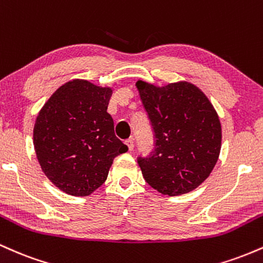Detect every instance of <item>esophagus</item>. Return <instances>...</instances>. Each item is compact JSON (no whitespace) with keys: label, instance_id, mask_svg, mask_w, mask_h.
Returning a JSON list of instances; mask_svg holds the SVG:
<instances>
[{"label":"esophagus","instance_id":"34e87169","mask_svg":"<svg viewBox=\"0 0 263 263\" xmlns=\"http://www.w3.org/2000/svg\"><path fill=\"white\" fill-rule=\"evenodd\" d=\"M125 144L127 146L129 152H131V151H134V140H132V138H128V140H126Z\"/></svg>","mask_w":263,"mask_h":263}]
</instances>
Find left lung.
<instances>
[{
    "instance_id": "8db88e82",
    "label": "left lung",
    "mask_w": 263,
    "mask_h": 263,
    "mask_svg": "<svg viewBox=\"0 0 263 263\" xmlns=\"http://www.w3.org/2000/svg\"><path fill=\"white\" fill-rule=\"evenodd\" d=\"M156 136L155 152L138 158L144 180L163 195H180L209 177L221 149V123L206 95L188 81L136 83Z\"/></svg>"
}]
</instances>
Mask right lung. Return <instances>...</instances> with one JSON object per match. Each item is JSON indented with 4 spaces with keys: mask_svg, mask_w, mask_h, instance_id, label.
Segmentation results:
<instances>
[{
    "mask_svg": "<svg viewBox=\"0 0 263 263\" xmlns=\"http://www.w3.org/2000/svg\"><path fill=\"white\" fill-rule=\"evenodd\" d=\"M111 95L112 87L70 80L54 91L35 119L33 144L39 164L66 194H91L105 183L115 157L127 152L107 112Z\"/></svg>",
    "mask_w": 263,
    "mask_h": 263,
    "instance_id": "add662e5",
    "label": "right lung"
}]
</instances>
